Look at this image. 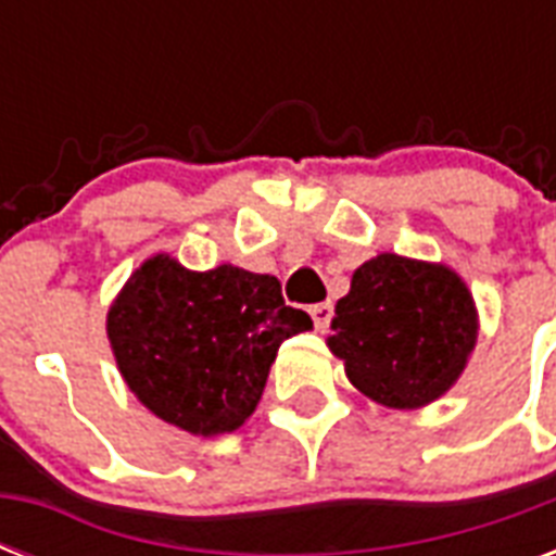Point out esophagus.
<instances>
[{
  "label": "esophagus",
  "instance_id": "esophagus-1",
  "mask_svg": "<svg viewBox=\"0 0 556 556\" xmlns=\"http://www.w3.org/2000/svg\"><path fill=\"white\" fill-rule=\"evenodd\" d=\"M308 314H312L314 326H317V329H320V331H326V329H329L331 317H334V305H331V303H317V305H312V308H308Z\"/></svg>",
  "mask_w": 556,
  "mask_h": 556
}]
</instances>
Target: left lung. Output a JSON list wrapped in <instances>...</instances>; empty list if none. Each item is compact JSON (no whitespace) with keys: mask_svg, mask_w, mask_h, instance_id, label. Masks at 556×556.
I'll return each instance as SVG.
<instances>
[{"mask_svg":"<svg viewBox=\"0 0 556 556\" xmlns=\"http://www.w3.org/2000/svg\"><path fill=\"white\" fill-rule=\"evenodd\" d=\"M329 349L366 397L418 409L441 397L476 346L479 314L447 265L380 253L352 274L334 305Z\"/></svg>","mask_w":556,"mask_h":556,"instance_id":"1","label":"left lung"}]
</instances>
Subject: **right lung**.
<instances>
[{"instance_id": "right-lung-1", "label": "right lung", "mask_w": 556, "mask_h": 556, "mask_svg": "<svg viewBox=\"0 0 556 556\" xmlns=\"http://www.w3.org/2000/svg\"><path fill=\"white\" fill-rule=\"evenodd\" d=\"M308 329L277 277L187 270L167 253L143 262L106 314L126 387L161 421L204 439L251 418L282 340Z\"/></svg>"}]
</instances>
